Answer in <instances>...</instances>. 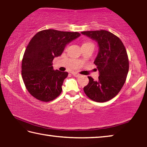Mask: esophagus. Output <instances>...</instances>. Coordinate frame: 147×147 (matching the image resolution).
<instances>
[{"mask_svg":"<svg viewBox=\"0 0 147 147\" xmlns=\"http://www.w3.org/2000/svg\"><path fill=\"white\" fill-rule=\"evenodd\" d=\"M72 74H73V75L74 76H75V77H78V76H79L80 75V74L76 73H74H74H72Z\"/></svg>","mask_w":147,"mask_h":147,"instance_id":"obj_1","label":"esophagus"}]
</instances>
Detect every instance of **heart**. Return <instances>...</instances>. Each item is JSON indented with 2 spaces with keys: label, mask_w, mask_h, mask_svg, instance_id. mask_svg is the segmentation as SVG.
<instances>
[{
  "label": "heart",
  "mask_w": 147,
  "mask_h": 147,
  "mask_svg": "<svg viewBox=\"0 0 147 147\" xmlns=\"http://www.w3.org/2000/svg\"><path fill=\"white\" fill-rule=\"evenodd\" d=\"M93 45V44L91 43V42H86V43H84L83 44V45Z\"/></svg>",
  "instance_id": "obj_1"
}]
</instances>
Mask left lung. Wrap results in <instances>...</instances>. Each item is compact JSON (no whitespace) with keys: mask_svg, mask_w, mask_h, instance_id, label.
<instances>
[{"mask_svg":"<svg viewBox=\"0 0 147 147\" xmlns=\"http://www.w3.org/2000/svg\"><path fill=\"white\" fill-rule=\"evenodd\" d=\"M98 43L99 50L94 63L100 73L98 80L88 76L89 83L84 93L92 100L108 101L117 94L125 83L129 61L125 47L115 35L104 30L82 32Z\"/></svg>","mask_w":147,"mask_h":147,"instance_id":"left-lung-1","label":"left lung"}]
</instances>
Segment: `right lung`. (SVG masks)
Instances as JSON below:
<instances>
[{"label":"right lung","mask_w":147,"mask_h":147,"mask_svg":"<svg viewBox=\"0 0 147 147\" xmlns=\"http://www.w3.org/2000/svg\"><path fill=\"white\" fill-rule=\"evenodd\" d=\"M80 36L78 32L49 29L37 33L30 41L22 60L21 74L30 94L49 102L61 94L67 72L53 70V61L63 53L66 45Z\"/></svg>","instance_id":"right-lung-1"}]
</instances>
